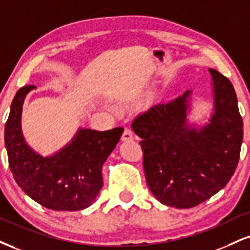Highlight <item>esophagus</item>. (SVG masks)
<instances>
[{
	"instance_id": "obj_1",
	"label": "esophagus",
	"mask_w": 250,
	"mask_h": 250,
	"mask_svg": "<svg viewBox=\"0 0 250 250\" xmlns=\"http://www.w3.org/2000/svg\"><path fill=\"white\" fill-rule=\"evenodd\" d=\"M122 140L123 141H131V140H134L133 130H131V129H129V128H125V131H123V134H122Z\"/></svg>"
}]
</instances>
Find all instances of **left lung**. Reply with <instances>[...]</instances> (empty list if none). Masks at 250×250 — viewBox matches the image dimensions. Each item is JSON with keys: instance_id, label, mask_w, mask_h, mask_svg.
Here are the masks:
<instances>
[{"instance_id": "8db88e82", "label": "left lung", "mask_w": 250, "mask_h": 250, "mask_svg": "<svg viewBox=\"0 0 250 250\" xmlns=\"http://www.w3.org/2000/svg\"><path fill=\"white\" fill-rule=\"evenodd\" d=\"M214 114L200 130L186 125L190 91L167 104H157L134 120L142 138L143 169L155 198L167 206L191 208L227 185L241 150L243 122L234 87L209 68Z\"/></svg>"}]
</instances>
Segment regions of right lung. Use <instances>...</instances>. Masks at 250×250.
Wrapping results in <instances>:
<instances>
[{
  "label": "right lung",
  "instance_id": "right-lung-1",
  "mask_svg": "<svg viewBox=\"0 0 250 250\" xmlns=\"http://www.w3.org/2000/svg\"><path fill=\"white\" fill-rule=\"evenodd\" d=\"M32 88L28 85L17 91L5 123L4 142L14 178L31 199L46 208H86L102 188V165L115 149L123 128L81 129L66 148L52 157H42L26 146L21 131L23 101Z\"/></svg>",
  "mask_w": 250,
  "mask_h": 250
}]
</instances>
